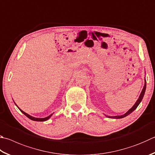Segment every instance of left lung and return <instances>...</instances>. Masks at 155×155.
<instances>
[{
    "label": "left lung",
    "mask_w": 155,
    "mask_h": 155,
    "mask_svg": "<svg viewBox=\"0 0 155 155\" xmlns=\"http://www.w3.org/2000/svg\"><path fill=\"white\" fill-rule=\"evenodd\" d=\"M144 81H145V83H144V88H143L142 91L141 92V94H140V97L138 98V100H137V102H136V104H135L134 105V106L132 107V108L130 110H129L125 114H123V115H120V116H115V117H108V116H107V117H109V118H113V119H121V118H123V117H125L126 116H127V115H129V114H131L132 112H133L134 110H135L136 109L137 107L138 106V105L140 104V103L141 102L142 98H143V97H144V94H145V91H146V79L144 80Z\"/></svg>",
    "instance_id": "obj_1"
}]
</instances>
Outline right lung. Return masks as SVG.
<instances>
[{"label":"right lung","mask_w":155,"mask_h":155,"mask_svg":"<svg viewBox=\"0 0 155 155\" xmlns=\"http://www.w3.org/2000/svg\"><path fill=\"white\" fill-rule=\"evenodd\" d=\"M15 105H16V104H15ZM19 110H20L24 114L26 115V116L28 118H29L30 119L32 120H35V121H45V120H47V119H49V118H50L51 117L52 114H50L49 116L47 117H45V118H35V117H32V116H30V115H29V114H28L27 113H26V112H24L23 110H21L20 108H19Z\"/></svg>","instance_id":"obj_1"}]
</instances>
